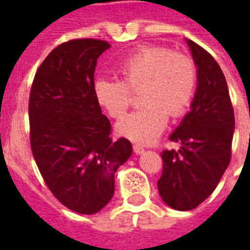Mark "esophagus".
I'll use <instances>...</instances> for the list:
<instances>
[{
  "instance_id": "34e87169",
  "label": "esophagus",
  "mask_w": 250,
  "mask_h": 250,
  "mask_svg": "<svg viewBox=\"0 0 250 250\" xmlns=\"http://www.w3.org/2000/svg\"><path fill=\"white\" fill-rule=\"evenodd\" d=\"M132 148H134V152H135V154H138V155L145 152V148H143L142 146H139V145H134V146H132Z\"/></svg>"
}]
</instances>
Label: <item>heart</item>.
Returning <instances> with one entry per match:
<instances>
[{"instance_id": "obj_1", "label": "heart", "mask_w": 250, "mask_h": 250, "mask_svg": "<svg viewBox=\"0 0 250 250\" xmlns=\"http://www.w3.org/2000/svg\"><path fill=\"white\" fill-rule=\"evenodd\" d=\"M120 80L98 79L93 95L105 112L120 119L132 102V92L141 91L145 105L127 115L116 125L118 134L141 145H148L162 134L170 118L186 114L197 87V68L185 53L165 46H143L118 65Z\"/></svg>"}]
</instances>
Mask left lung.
<instances>
[{
  "instance_id": "obj_1",
  "label": "left lung",
  "mask_w": 250,
  "mask_h": 250,
  "mask_svg": "<svg viewBox=\"0 0 250 250\" xmlns=\"http://www.w3.org/2000/svg\"><path fill=\"white\" fill-rule=\"evenodd\" d=\"M188 45L197 65V91L190 112L170 135L181 148L165 150L161 197L181 211L195 209L214 191L229 166L234 131V111L225 76L213 56L195 44Z\"/></svg>"
}]
</instances>
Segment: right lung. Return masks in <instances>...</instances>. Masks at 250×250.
<instances>
[{
	"instance_id": "1",
	"label": "right lung",
	"mask_w": 250,
	"mask_h": 250,
	"mask_svg": "<svg viewBox=\"0 0 250 250\" xmlns=\"http://www.w3.org/2000/svg\"><path fill=\"white\" fill-rule=\"evenodd\" d=\"M107 41L62 42L36 72L29 96L30 147L46 186L64 206L98 213L115 191V173L131 157L128 139L111 138V123L93 95V75Z\"/></svg>"
}]
</instances>
